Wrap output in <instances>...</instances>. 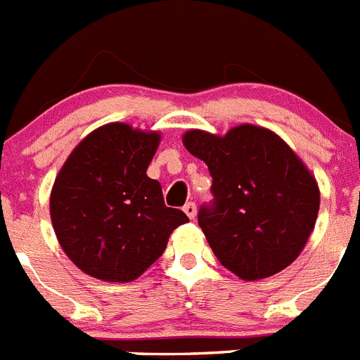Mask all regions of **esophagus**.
<instances>
[{"mask_svg":"<svg viewBox=\"0 0 360 360\" xmlns=\"http://www.w3.org/2000/svg\"><path fill=\"white\" fill-rule=\"evenodd\" d=\"M183 210H185V214L190 217V219H194L195 214H198V207H195V203H192V201L186 203L185 207H183Z\"/></svg>","mask_w":360,"mask_h":360,"instance_id":"1","label":"esophagus"}]
</instances>
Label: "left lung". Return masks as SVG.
<instances>
[{"mask_svg": "<svg viewBox=\"0 0 360 360\" xmlns=\"http://www.w3.org/2000/svg\"><path fill=\"white\" fill-rule=\"evenodd\" d=\"M183 144L207 162L214 205L198 223L219 264L241 280L273 276L291 265L315 229V175L274 131L240 124L225 135L188 129Z\"/></svg>", "mask_w": 360, "mask_h": 360, "instance_id": "8db88e82", "label": "left lung"}]
</instances>
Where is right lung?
I'll use <instances>...</instances> for the list:
<instances>
[{
  "mask_svg": "<svg viewBox=\"0 0 360 360\" xmlns=\"http://www.w3.org/2000/svg\"><path fill=\"white\" fill-rule=\"evenodd\" d=\"M159 131L126 122L93 129L60 168L49 212L60 247L80 271L102 282H134L188 221L165 205L159 181L146 175Z\"/></svg>",
  "mask_w": 360,
  "mask_h": 360,
  "instance_id": "add662e5",
  "label": "right lung"
}]
</instances>
